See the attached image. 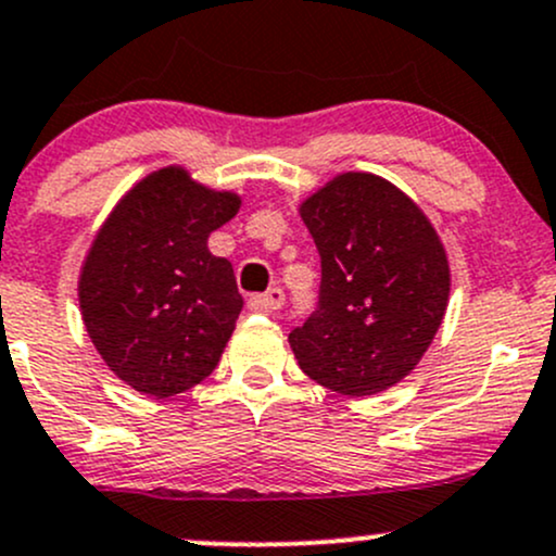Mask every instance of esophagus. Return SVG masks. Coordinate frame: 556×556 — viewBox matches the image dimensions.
Here are the masks:
<instances>
[{
	"label": "esophagus",
	"mask_w": 556,
	"mask_h": 556,
	"mask_svg": "<svg viewBox=\"0 0 556 556\" xmlns=\"http://www.w3.org/2000/svg\"><path fill=\"white\" fill-rule=\"evenodd\" d=\"M253 306L258 308V312H266V314L279 312V308L285 306V293L279 288H271V290H268V293L255 295L253 298Z\"/></svg>",
	"instance_id": "1"
}]
</instances>
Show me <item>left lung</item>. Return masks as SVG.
<instances>
[{
    "label": "left lung",
    "mask_w": 556,
    "mask_h": 556,
    "mask_svg": "<svg viewBox=\"0 0 556 556\" xmlns=\"http://www.w3.org/2000/svg\"><path fill=\"white\" fill-rule=\"evenodd\" d=\"M323 258L319 306L290 332L312 381L372 396L416 370L450 298L445 244L405 191L341 173L298 207Z\"/></svg>",
    "instance_id": "8db88e82"
}]
</instances>
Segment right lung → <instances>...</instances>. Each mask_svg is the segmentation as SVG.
Returning <instances> with one entry per match:
<instances>
[{
    "mask_svg": "<svg viewBox=\"0 0 556 556\" xmlns=\"http://www.w3.org/2000/svg\"><path fill=\"white\" fill-rule=\"evenodd\" d=\"M239 204L170 165L138 180L92 239L79 271L81 323L109 370L140 394H180L218 365L244 301L207 237Z\"/></svg>",
    "mask_w": 556,
    "mask_h": 556,
    "instance_id": "add662e5",
    "label": "right lung"
}]
</instances>
